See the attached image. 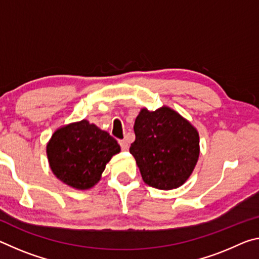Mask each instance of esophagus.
<instances>
[{"label": "esophagus", "instance_id": "34e87169", "mask_svg": "<svg viewBox=\"0 0 259 259\" xmlns=\"http://www.w3.org/2000/svg\"><path fill=\"white\" fill-rule=\"evenodd\" d=\"M119 144H120V146H121V148L123 151H126L129 148V144H128V142H126L125 139H123V140H119Z\"/></svg>", "mask_w": 259, "mask_h": 259}]
</instances>
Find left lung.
<instances>
[{"mask_svg": "<svg viewBox=\"0 0 259 259\" xmlns=\"http://www.w3.org/2000/svg\"><path fill=\"white\" fill-rule=\"evenodd\" d=\"M130 153L148 186L172 190L185 183L199 159V133L170 107L143 108L134 125Z\"/></svg>", "mask_w": 259, "mask_h": 259, "instance_id": "1", "label": "left lung"}]
</instances>
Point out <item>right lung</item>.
Wrapping results in <instances>:
<instances>
[{"label": "right lung", "instance_id": "right-lung-1", "mask_svg": "<svg viewBox=\"0 0 259 259\" xmlns=\"http://www.w3.org/2000/svg\"><path fill=\"white\" fill-rule=\"evenodd\" d=\"M120 151L112 136L87 120L61 126L47 145L52 172L76 190L95 186L107 162Z\"/></svg>", "mask_w": 259, "mask_h": 259}]
</instances>
